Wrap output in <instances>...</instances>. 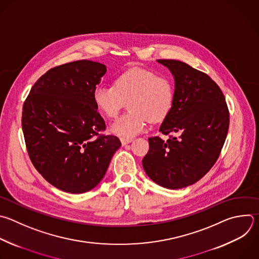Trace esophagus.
I'll return each mask as SVG.
<instances>
[{"label": "esophagus", "mask_w": 259, "mask_h": 259, "mask_svg": "<svg viewBox=\"0 0 259 259\" xmlns=\"http://www.w3.org/2000/svg\"><path fill=\"white\" fill-rule=\"evenodd\" d=\"M120 140H121V142H122V145H126V144H128V143H130V142H132V138H120Z\"/></svg>", "instance_id": "obj_1"}]
</instances>
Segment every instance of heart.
<instances>
[{
	"mask_svg": "<svg viewBox=\"0 0 259 259\" xmlns=\"http://www.w3.org/2000/svg\"><path fill=\"white\" fill-rule=\"evenodd\" d=\"M97 108L114 118L129 102L130 112L118 118L110 131L123 138H131L144 131L147 122L165 119L174 103V88L163 76L142 68H132L120 74L114 85H98L93 94Z\"/></svg>",
	"mask_w": 259,
	"mask_h": 259,
	"instance_id": "obj_1",
	"label": "heart"
}]
</instances>
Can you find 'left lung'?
I'll return each mask as SVG.
<instances>
[{
    "label": "left lung",
    "mask_w": 259,
    "mask_h": 259,
    "mask_svg": "<svg viewBox=\"0 0 259 259\" xmlns=\"http://www.w3.org/2000/svg\"><path fill=\"white\" fill-rule=\"evenodd\" d=\"M175 80L174 103L159 132L165 141L148 138L142 159L147 176L167 189H180L199 181L217 161L225 143L230 115L218 84L205 73L178 60H157Z\"/></svg>",
    "instance_id": "left-lung-1"
}]
</instances>
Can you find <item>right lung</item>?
Returning <instances> with one entry per match:
<instances>
[{"instance_id": "add662e5", "label": "right lung", "mask_w": 259, "mask_h": 259, "mask_svg": "<svg viewBox=\"0 0 259 259\" xmlns=\"http://www.w3.org/2000/svg\"><path fill=\"white\" fill-rule=\"evenodd\" d=\"M104 64L80 60L49 70L24 102L22 130L38 173L68 193L94 189L104 178L121 141L100 135L106 124L93 94L106 74Z\"/></svg>"}]
</instances>
